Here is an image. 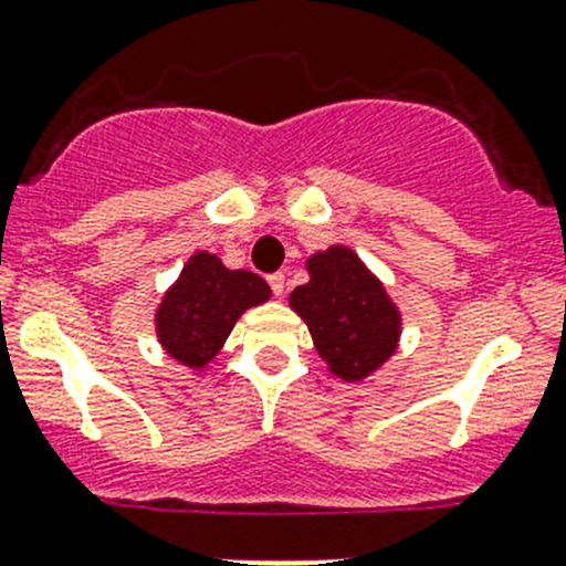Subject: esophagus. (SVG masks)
Wrapping results in <instances>:
<instances>
[{"mask_svg":"<svg viewBox=\"0 0 566 566\" xmlns=\"http://www.w3.org/2000/svg\"><path fill=\"white\" fill-rule=\"evenodd\" d=\"M268 284H271L273 295H279V298H282V295H284V273H271V276H268Z\"/></svg>","mask_w":566,"mask_h":566,"instance_id":"1","label":"esophagus"}]
</instances>
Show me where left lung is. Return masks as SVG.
I'll return each mask as SVG.
<instances>
[{
    "instance_id": "1",
    "label": "left lung",
    "mask_w": 566,
    "mask_h": 566,
    "mask_svg": "<svg viewBox=\"0 0 566 566\" xmlns=\"http://www.w3.org/2000/svg\"><path fill=\"white\" fill-rule=\"evenodd\" d=\"M310 282L290 293L321 360L346 382H363L394 357L402 313L388 290L348 245H332L307 259Z\"/></svg>"
}]
</instances>
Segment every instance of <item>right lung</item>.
<instances>
[{
    "mask_svg": "<svg viewBox=\"0 0 566 566\" xmlns=\"http://www.w3.org/2000/svg\"><path fill=\"white\" fill-rule=\"evenodd\" d=\"M271 298V287L251 271H231L220 256L198 251L156 307V337L181 366H209L245 310Z\"/></svg>",
    "mask_w": 566,
    "mask_h": 566,
    "instance_id": "add662e5",
    "label": "right lung"
}]
</instances>
